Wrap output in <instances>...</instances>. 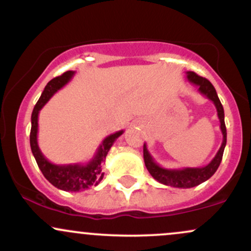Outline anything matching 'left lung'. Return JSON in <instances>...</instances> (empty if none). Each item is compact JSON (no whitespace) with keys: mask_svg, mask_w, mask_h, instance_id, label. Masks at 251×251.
Segmentation results:
<instances>
[{"mask_svg":"<svg viewBox=\"0 0 251 251\" xmlns=\"http://www.w3.org/2000/svg\"><path fill=\"white\" fill-rule=\"evenodd\" d=\"M186 77H188L190 83L197 86L198 92H200L201 96L206 97L209 100L214 102L215 107L217 109L218 119H220L221 123L223 142H222L221 148L218 150L217 153H216L214 159L208 165L203 166V168L183 169H165L160 166L159 164L154 162L152 155L150 154L148 146H146V144H144V162H145V166L149 170L150 175L157 181L164 184V185L174 186V188L179 189L194 188V186L200 185V184L208 180L217 171L218 166H220L222 162V157H223L224 148L226 145V123H224V109L220 99H218L215 87L208 79L197 75L194 72H186Z\"/></svg>","mask_w":251,"mask_h":251,"instance_id":"obj_1","label":"left lung"}]
</instances>
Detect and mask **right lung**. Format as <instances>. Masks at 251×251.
<instances>
[{
  "instance_id": "1",
  "label": "right lung",
  "mask_w": 251,
  "mask_h": 251,
  "mask_svg": "<svg viewBox=\"0 0 251 251\" xmlns=\"http://www.w3.org/2000/svg\"><path fill=\"white\" fill-rule=\"evenodd\" d=\"M75 72L68 71L62 75L54 77L47 83L43 89L39 101L31 113V128H30V149L35 158L37 166L41 170L45 178L53 184L54 186L63 191L80 192L91 188L92 185H98L103 178L102 164L105 162L109 149L112 148L114 142L124 133V131H118L116 133L109 134L102 140L99 148L97 149L93 158L86 164H68V165H57L50 163L45 155L37 144V127H39V113L41 108L46 105L51 97L56 93L63 86L71 81Z\"/></svg>"
}]
</instances>
